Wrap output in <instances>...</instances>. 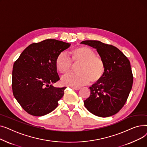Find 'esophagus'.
I'll list each match as a JSON object with an SVG mask.
<instances>
[{
  "label": "esophagus",
  "instance_id": "obj_1",
  "mask_svg": "<svg viewBox=\"0 0 147 147\" xmlns=\"http://www.w3.org/2000/svg\"><path fill=\"white\" fill-rule=\"evenodd\" d=\"M71 88L74 90H79L80 89L79 87H71Z\"/></svg>",
  "mask_w": 147,
  "mask_h": 147
}]
</instances>
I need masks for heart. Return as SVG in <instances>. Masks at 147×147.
Listing matches in <instances>:
<instances>
[{
    "label": "heart",
    "instance_id": "1",
    "mask_svg": "<svg viewBox=\"0 0 147 147\" xmlns=\"http://www.w3.org/2000/svg\"><path fill=\"white\" fill-rule=\"evenodd\" d=\"M73 63H80L77 68V74H69L62 78L64 85L79 86L88 83L97 82L105 74V64L104 60L96 55L95 52L88 46H79L69 52ZM64 52L59 53L55 60L57 71L63 74L70 72L71 62Z\"/></svg>",
    "mask_w": 147,
    "mask_h": 147
}]
</instances>
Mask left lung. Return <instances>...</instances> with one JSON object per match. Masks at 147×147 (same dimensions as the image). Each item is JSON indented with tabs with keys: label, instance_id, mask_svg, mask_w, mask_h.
Returning a JSON list of instances; mask_svg holds the SVG:
<instances>
[{
	"label": "left lung",
	"instance_id": "8db88e82",
	"mask_svg": "<svg viewBox=\"0 0 147 147\" xmlns=\"http://www.w3.org/2000/svg\"><path fill=\"white\" fill-rule=\"evenodd\" d=\"M80 43L96 49L105 64L103 78L89 88L90 95L84 101V106L98 117L111 116L124 106L132 89L134 78L130 61L113 45L98 40Z\"/></svg>",
	"mask_w": 147,
	"mask_h": 147
}]
</instances>
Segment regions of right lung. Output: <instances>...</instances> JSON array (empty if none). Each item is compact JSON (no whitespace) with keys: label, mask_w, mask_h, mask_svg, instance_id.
<instances>
[{"label":"right lung","mask_w":147,"mask_h":147,"mask_svg":"<svg viewBox=\"0 0 147 147\" xmlns=\"http://www.w3.org/2000/svg\"><path fill=\"white\" fill-rule=\"evenodd\" d=\"M70 43L46 39L30 45L15 62L12 70V92L26 112L43 116L58 105L67 87L55 88L52 83L59 80L55 67L59 53Z\"/></svg>","instance_id":"add662e5"}]
</instances>
